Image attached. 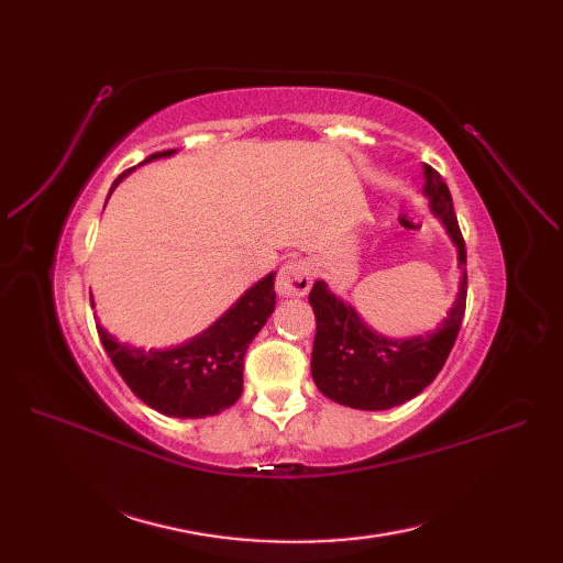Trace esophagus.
Segmentation results:
<instances>
[{
    "label": "esophagus",
    "mask_w": 563,
    "mask_h": 563,
    "mask_svg": "<svg viewBox=\"0 0 563 563\" xmlns=\"http://www.w3.org/2000/svg\"><path fill=\"white\" fill-rule=\"evenodd\" d=\"M312 286V267L308 261L296 258L282 265L277 275V294L282 298H300Z\"/></svg>",
    "instance_id": "obj_1"
}]
</instances>
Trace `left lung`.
I'll list each match as a JSON object with an SVG mask.
<instances>
[{
    "instance_id": "left-lung-1",
    "label": "left lung",
    "mask_w": 563,
    "mask_h": 563,
    "mask_svg": "<svg viewBox=\"0 0 563 563\" xmlns=\"http://www.w3.org/2000/svg\"><path fill=\"white\" fill-rule=\"evenodd\" d=\"M424 195L457 246L463 267L460 291L444 323L434 333L408 340H389L371 331L350 305L335 298L327 284L314 282L310 305L317 319L312 347V378L323 397L362 411H385L428 387L455 345L467 302V251L453 211L449 185L424 164Z\"/></svg>"
}]
</instances>
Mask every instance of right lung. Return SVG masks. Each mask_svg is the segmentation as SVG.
I'll use <instances>...</instances> for the list:
<instances>
[{"instance_id": "1", "label": "right lung", "mask_w": 563, "mask_h": 563, "mask_svg": "<svg viewBox=\"0 0 563 563\" xmlns=\"http://www.w3.org/2000/svg\"><path fill=\"white\" fill-rule=\"evenodd\" d=\"M174 152L176 150L155 152L145 162L172 157ZM126 174L129 172L119 176L112 187ZM275 275L269 272L211 329L174 350L145 352L129 347L117 343L100 327L98 335L119 376L141 401L168 418H207L225 411L242 397L244 354L255 333L275 312Z\"/></svg>"}]
</instances>
